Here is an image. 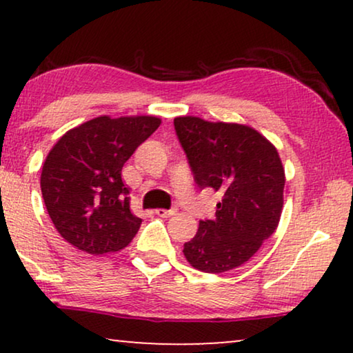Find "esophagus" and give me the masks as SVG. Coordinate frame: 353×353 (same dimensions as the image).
Masks as SVG:
<instances>
[{"label":"esophagus","instance_id":"esophagus-1","mask_svg":"<svg viewBox=\"0 0 353 353\" xmlns=\"http://www.w3.org/2000/svg\"><path fill=\"white\" fill-rule=\"evenodd\" d=\"M175 212H176V209H170V210H167V209H157L156 214H157L159 216H162V219H168V216L175 215Z\"/></svg>","mask_w":353,"mask_h":353}]
</instances>
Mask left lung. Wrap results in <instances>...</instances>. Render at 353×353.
<instances>
[{"label":"left lung","instance_id":"obj_1","mask_svg":"<svg viewBox=\"0 0 353 353\" xmlns=\"http://www.w3.org/2000/svg\"><path fill=\"white\" fill-rule=\"evenodd\" d=\"M197 186L220 192L214 220H201L183 254L191 267L223 273L248 262L278 228L286 176L276 148L248 125L173 120Z\"/></svg>","mask_w":353,"mask_h":353}]
</instances>
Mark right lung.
<instances>
[{"label": "right lung", "mask_w": 353, "mask_h": 353, "mask_svg": "<svg viewBox=\"0 0 353 353\" xmlns=\"http://www.w3.org/2000/svg\"><path fill=\"white\" fill-rule=\"evenodd\" d=\"M161 125L154 115L91 119L62 134L41 170V194L57 233L86 254L117 252L138 233L123 163Z\"/></svg>", "instance_id": "add662e5"}]
</instances>
